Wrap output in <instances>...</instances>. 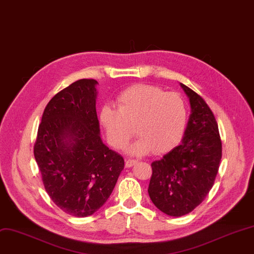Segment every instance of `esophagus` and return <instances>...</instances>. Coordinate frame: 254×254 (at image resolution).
Wrapping results in <instances>:
<instances>
[{
  "label": "esophagus",
  "instance_id": "esophagus-1",
  "mask_svg": "<svg viewBox=\"0 0 254 254\" xmlns=\"http://www.w3.org/2000/svg\"><path fill=\"white\" fill-rule=\"evenodd\" d=\"M136 163H137V161L134 160V159H127V160L126 161V167H132Z\"/></svg>",
  "mask_w": 254,
  "mask_h": 254
}]
</instances>
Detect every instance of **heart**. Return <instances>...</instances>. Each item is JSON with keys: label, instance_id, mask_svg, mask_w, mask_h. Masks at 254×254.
Returning <instances> with one entry per match:
<instances>
[{"label": "heart", "instance_id": "b5f03b06", "mask_svg": "<svg viewBox=\"0 0 254 254\" xmlns=\"http://www.w3.org/2000/svg\"><path fill=\"white\" fill-rule=\"evenodd\" d=\"M117 109L102 107L99 122L108 142L115 148H124L133 135H139L127 152L145 155L153 149L165 153L181 139L187 121L184 100L176 93L160 88L138 84L122 92L116 99Z\"/></svg>", "mask_w": 254, "mask_h": 254}]
</instances>
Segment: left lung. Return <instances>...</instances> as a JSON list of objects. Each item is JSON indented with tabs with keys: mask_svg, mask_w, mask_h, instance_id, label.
<instances>
[{
	"mask_svg": "<svg viewBox=\"0 0 254 254\" xmlns=\"http://www.w3.org/2000/svg\"><path fill=\"white\" fill-rule=\"evenodd\" d=\"M190 103L181 143L152 163L148 194L156 207L171 217L192 211L208 194L222 158L218 124L204 99L180 83Z\"/></svg>",
	"mask_w": 254,
	"mask_h": 254,
	"instance_id": "1",
	"label": "left lung"
}]
</instances>
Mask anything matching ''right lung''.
I'll list each match as a JSON object with an SVG mask.
<instances>
[{"label": "right lung", "mask_w": 254, "mask_h": 254, "mask_svg": "<svg viewBox=\"0 0 254 254\" xmlns=\"http://www.w3.org/2000/svg\"><path fill=\"white\" fill-rule=\"evenodd\" d=\"M95 79L71 83L49 101L34 144L47 193L59 207L89 217L107 202L125 160L100 138Z\"/></svg>", "instance_id": "obj_1"}]
</instances>
